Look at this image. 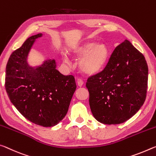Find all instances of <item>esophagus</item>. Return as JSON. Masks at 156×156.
<instances>
[{
    "instance_id": "34e87169",
    "label": "esophagus",
    "mask_w": 156,
    "mask_h": 156,
    "mask_svg": "<svg viewBox=\"0 0 156 156\" xmlns=\"http://www.w3.org/2000/svg\"><path fill=\"white\" fill-rule=\"evenodd\" d=\"M76 83H77V85L79 86H82L83 84V81L82 79L78 78L77 80H76Z\"/></svg>"
}]
</instances>
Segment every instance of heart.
<instances>
[{"label": "heart", "instance_id": "b5f03b06", "mask_svg": "<svg viewBox=\"0 0 156 156\" xmlns=\"http://www.w3.org/2000/svg\"><path fill=\"white\" fill-rule=\"evenodd\" d=\"M72 55L76 59H80V68L88 75H95L105 65L108 56L106 45L102 43H95L86 41L75 45L72 50ZM68 62V58L64 57Z\"/></svg>", "mask_w": 156, "mask_h": 156}]
</instances>
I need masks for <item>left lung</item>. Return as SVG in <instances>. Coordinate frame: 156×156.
Returning <instances> with one entry per match:
<instances>
[{
  "label": "left lung",
  "mask_w": 156,
  "mask_h": 156,
  "mask_svg": "<svg viewBox=\"0 0 156 156\" xmlns=\"http://www.w3.org/2000/svg\"><path fill=\"white\" fill-rule=\"evenodd\" d=\"M86 86L97 120L105 124L123 123L146 99L148 66L144 55L124 40L115 48L103 70L89 76Z\"/></svg>",
  "instance_id": "obj_1"
}]
</instances>
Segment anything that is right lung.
Segmentation results:
<instances>
[{
    "label": "right lung",
    "instance_id": "add662e5",
    "mask_svg": "<svg viewBox=\"0 0 156 156\" xmlns=\"http://www.w3.org/2000/svg\"><path fill=\"white\" fill-rule=\"evenodd\" d=\"M41 36L29 37L12 53L5 85L10 101L23 116L35 124L51 127L64 118L76 86L74 76H65L56 69L55 60L37 68L28 66V52Z\"/></svg>",
    "mask_w": 156,
    "mask_h": 156
}]
</instances>
